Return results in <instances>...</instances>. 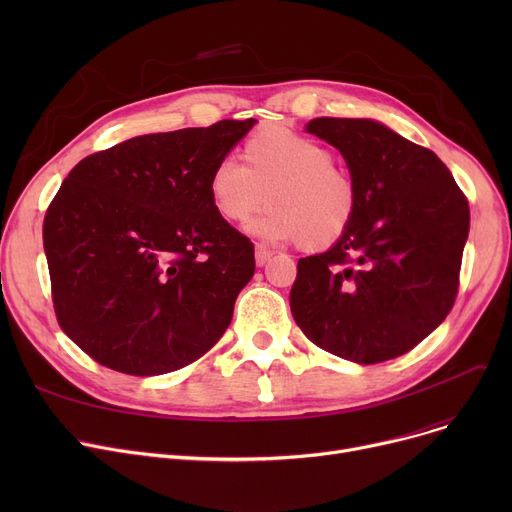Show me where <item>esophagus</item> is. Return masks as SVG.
<instances>
[{
	"mask_svg": "<svg viewBox=\"0 0 512 512\" xmlns=\"http://www.w3.org/2000/svg\"><path fill=\"white\" fill-rule=\"evenodd\" d=\"M272 255H274V251H270L265 245H255V261H257V265H265L267 261H270Z\"/></svg>",
	"mask_w": 512,
	"mask_h": 512,
	"instance_id": "obj_1",
	"label": "esophagus"
}]
</instances>
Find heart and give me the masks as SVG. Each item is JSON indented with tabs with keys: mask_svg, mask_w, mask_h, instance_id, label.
Here are the masks:
<instances>
[{
	"mask_svg": "<svg viewBox=\"0 0 512 512\" xmlns=\"http://www.w3.org/2000/svg\"><path fill=\"white\" fill-rule=\"evenodd\" d=\"M242 157L245 166L226 155L209 174V199L222 220L245 224L270 203L253 230L270 240H299L307 251L328 249L351 230L359 188L328 145L288 128H265L245 143Z\"/></svg>",
	"mask_w": 512,
	"mask_h": 512,
	"instance_id": "b5f03b06",
	"label": "heart"
}]
</instances>
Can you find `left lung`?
<instances>
[{"label":"left lung","instance_id":"left-lung-1","mask_svg":"<svg viewBox=\"0 0 512 512\" xmlns=\"http://www.w3.org/2000/svg\"><path fill=\"white\" fill-rule=\"evenodd\" d=\"M359 188L342 240L299 259L292 317L324 351L363 365L409 353L450 313L469 234V201L442 159L373 120L315 118Z\"/></svg>","mask_w":512,"mask_h":512}]
</instances>
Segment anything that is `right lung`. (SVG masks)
Returning a JSON list of instances; mask_svg holds the SVG:
<instances>
[{
	"label": "right lung",
	"mask_w": 512,
	"mask_h": 512,
	"mask_svg": "<svg viewBox=\"0 0 512 512\" xmlns=\"http://www.w3.org/2000/svg\"><path fill=\"white\" fill-rule=\"evenodd\" d=\"M255 122L143 134L87 155L62 182L43 220L51 301L99 365L170 373L230 326L255 249L213 209L207 182Z\"/></svg>",
	"instance_id": "obj_1"
}]
</instances>
